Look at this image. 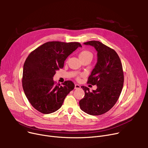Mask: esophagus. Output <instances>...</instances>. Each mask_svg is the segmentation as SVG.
<instances>
[{
	"label": "esophagus",
	"mask_w": 148,
	"mask_h": 148,
	"mask_svg": "<svg viewBox=\"0 0 148 148\" xmlns=\"http://www.w3.org/2000/svg\"><path fill=\"white\" fill-rule=\"evenodd\" d=\"M80 88H81V86H80L79 84H75V89H80Z\"/></svg>",
	"instance_id": "esophagus-1"
}]
</instances>
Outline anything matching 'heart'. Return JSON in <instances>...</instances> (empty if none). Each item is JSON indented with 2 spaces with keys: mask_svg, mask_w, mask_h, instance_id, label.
<instances>
[{
  "mask_svg": "<svg viewBox=\"0 0 148 148\" xmlns=\"http://www.w3.org/2000/svg\"><path fill=\"white\" fill-rule=\"evenodd\" d=\"M79 57L80 58L81 60L82 59H88V58H90L92 59L93 58V54L92 53L89 51V50H82L80 54H79ZM80 77L78 76L77 77V79H79Z\"/></svg>",
  "mask_w": 148,
  "mask_h": 148,
  "instance_id": "obj_1",
  "label": "heart"
}]
</instances>
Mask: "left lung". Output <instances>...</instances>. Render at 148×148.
I'll use <instances>...</instances> for the list:
<instances>
[{
  "label": "left lung",
  "instance_id": "1",
  "mask_svg": "<svg viewBox=\"0 0 148 148\" xmlns=\"http://www.w3.org/2000/svg\"><path fill=\"white\" fill-rule=\"evenodd\" d=\"M84 44L94 47L97 51V63L88 80V83L96 84L97 89L90 92L88 87L81 86L85 95L79 105L85 113L101 115L109 111L119 98L124 81L122 65L117 53L102 42Z\"/></svg>",
  "mask_w": 148,
  "mask_h": 148
}]
</instances>
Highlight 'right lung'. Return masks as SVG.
Returning a JSON list of instances; mask_svg holds the SVG:
<instances>
[{
	"instance_id": "1",
	"label": "right lung",
	"mask_w": 148,
	"mask_h": 148,
	"mask_svg": "<svg viewBox=\"0 0 148 148\" xmlns=\"http://www.w3.org/2000/svg\"><path fill=\"white\" fill-rule=\"evenodd\" d=\"M79 47L82 45L77 42L50 41L29 54L23 66L22 86L29 103L38 112L49 114L57 111L74 89L73 82L65 81L60 86L53 77Z\"/></svg>"
}]
</instances>
